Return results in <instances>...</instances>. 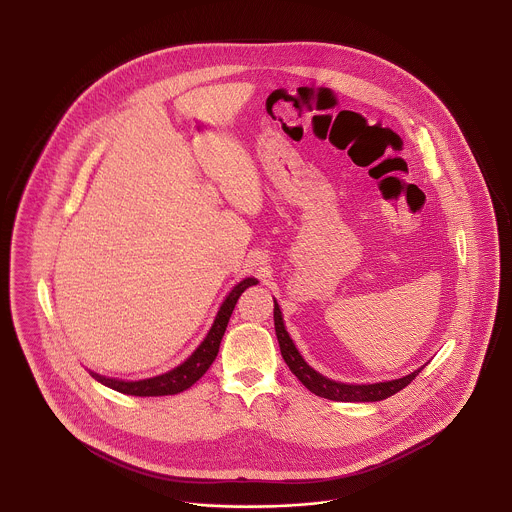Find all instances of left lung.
<instances>
[{
  "instance_id": "left-lung-1",
  "label": "left lung",
  "mask_w": 512,
  "mask_h": 512,
  "mask_svg": "<svg viewBox=\"0 0 512 512\" xmlns=\"http://www.w3.org/2000/svg\"><path fill=\"white\" fill-rule=\"evenodd\" d=\"M274 328H276V338L280 343V351L282 357L286 361V365L290 366L293 374L297 376V380L307 388L313 391L318 397L324 399H332V401H382L386 397L395 395L397 391L407 388L414 378L418 376V370L411 372L409 376H403L399 380H391V382H380V384H363V386H353V384H340L334 380H328L324 376H320L311 366L303 361V357L299 355V351L295 349L293 341L290 340L286 328H284V320L278 303L274 301Z\"/></svg>"
}]
</instances>
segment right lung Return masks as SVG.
<instances>
[{
  "instance_id": "add662e5",
  "label": "right lung",
  "mask_w": 512,
  "mask_h": 512,
  "mask_svg": "<svg viewBox=\"0 0 512 512\" xmlns=\"http://www.w3.org/2000/svg\"><path fill=\"white\" fill-rule=\"evenodd\" d=\"M255 284H257L255 278H245L244 282H240L232 292L228 293V297L220 305L219 315L215 318L207 338L201 341V345L195 349L190 359H186L182 365L176 366L171 372L155 376V378L140 380V382H124V380H115V378H105V376H99L96 372H90V374L103 386H107L111 390L126 393V395H138V397L174 395V393L192 388L195 382L207 372V368L213 365V361L219 353L220 340L226 332L228 320H230V315H232L240 295L244 293L245 288L255 286Z\"/></svg>"
}]
</instances>
